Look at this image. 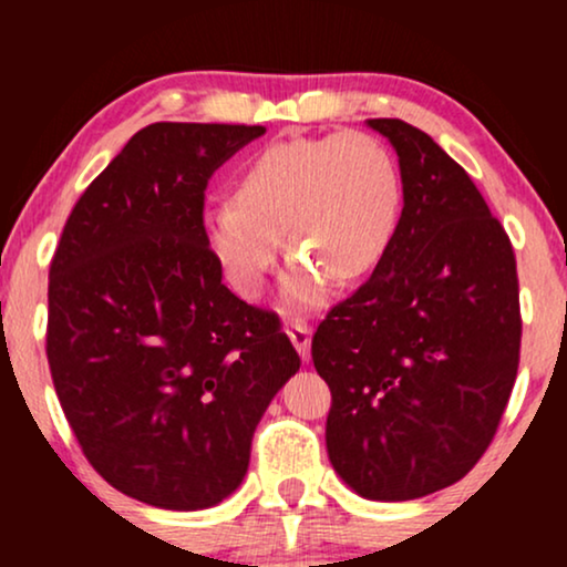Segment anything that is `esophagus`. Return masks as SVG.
Returning <instances> with one entry per match:
<instances>
[{"mask_svg": "<svg viewBox=\"0 0 567 567\" xmlns=\"http://www.w3.org/2000/svg\"><path fill=\"white\" fill-rule=\"evenodd\" d=\"M288 336L292 341V347L298 349V354L303 357V360H309V347H311V328L301 320H290L288 322Z\"/></svg>", "mask_w": 567, "mask_h": 567, "instance_id": "1", "label": "esophagus"}]
</instances>
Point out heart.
<instances>
[{"label":"heart","instance_id":"heart-1","mask_svg":"<svg viewBox=\"0 0 567 567\" xmlns=\"http://www.w3.org/2000/svg\"><path fill=\"white\" fill-rule=\"evenodd\" d=\"M402 207L400 167L389 146L362 130L266 143L239 167L229 205L202 216V239L226 282L261 296L277 266L279 237L292 256L285 298L317 306L328 279L368 277L392 245Z\"/></svg>","mask_w":567,"mask_h":567}]
</instances>
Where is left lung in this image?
Here are the masks:
<instances>
[{
    "instance_id": "obj_1",
    "label": "left lung",
    "mask_w": 567,
    "mask_h": 567,
    "mask_svg": "<svg viewBox=\"0 0 567 567\" xmlns=\"http://www.w3.org/2000/svg\"><path fill=\"white\" fill-rule=\"evenodd\" d=\"M400 157L402 205L373 275L311 338L333 394V470L373 501L458 483L483 458L519 365V282L509 234L470 173L424 130L368 120Z\"/></svg>"
}]
</instances>
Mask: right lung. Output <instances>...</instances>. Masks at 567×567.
Returning <instances> with one entry per match:
<instances>
[{
	"mask_svg": "<svg viewBox=\"0 0 567 567\" xmlns=\"http://www.w3.org/2000/svg\"><path fill=\"white\" fill-rule=\"evenodd\" d=\"M261 125L154 122L84 188L50 264L48 362L93 470L159 509L216 506L301 357L275 311L220 282L210 175Z\"/></svg>",
	"mask_w": 567,
	"mask_h": 567,
	"instance_id": "1",
	"label": "right lung"
}]
</instances>
